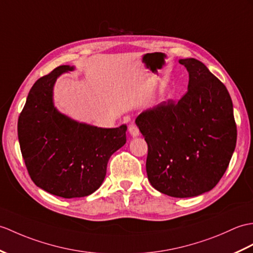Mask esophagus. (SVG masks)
<instances>
[{
    "label": "esophagus",
    "mask_w": 253,
    "mask_h": 253,
    "mask_svg": "<svg viewBox=\"0 0 253 253\" xmlns=\"http://www.w3.org/2000/svg\"><path fill=\"white\" fill-rule=\"evenodd\" d=\"M128 130H129V133H130V136L133 137V138H134V137H138L139 133H140L139 128H138L136 125H133V124L129 126Z\"/></svg>",
    "instance_id": "obj_1"
}]
</instances>
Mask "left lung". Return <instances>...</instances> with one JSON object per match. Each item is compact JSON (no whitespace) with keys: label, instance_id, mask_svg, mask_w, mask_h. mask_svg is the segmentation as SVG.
<instances>
[{"label":"left lung","instance_id":"obj_1","mask_svg":"<svg viewBox=\"0 0 253 253\" xmlns=\"http://www.w3.org/2000/svg\"><path fill=\"white\" fill-rule=\"evenodd\" d=\"M189 72L187 91L136 120L148 143L146 173L168 196H198L218 184L236 146L233 102L222 82L194 58L180 59Z\"/></svg>","mask_w":253,"mask_h":253}]
</instances>
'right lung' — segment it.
I'll list each match as a JSON object with an SVG mask.
<instances>
[{"label":"right lung","instance_id":"obj_1","mask_svg":"<svg viewBox=\"0 0 253 253\" xmlns=\"http://www.w3.org/2000/svg\"><path fill=\"white\" fill-rule=\"evenodd\" d=\"M74 67L60 66L39 79L18 119V139L35 185L63 198L84 197L105 178L111 155L126 143L127 126L100 128L60 113L52 101L58 76Z\"/></svg>","mask_w":253,"mask_h":253}]
</instances>
